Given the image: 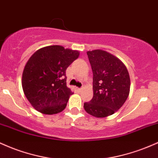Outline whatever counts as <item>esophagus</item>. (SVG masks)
<instances>
[{
	"mask_svg": "<svg viewBox=\"0 0 158 158\" xmlns=\"http://www.w3.org/2000/svg\"><path fill=\"white\" fill-rule=\"evenodd\" d=\"M82 89H83V87H81V88H77V91H78V92L82 91Z\"/></svg>",
	"mask_w": 158,
	"mask_h": 158,
	"instance_id": "1",
	"label": "esophagus"
}]
</instances>
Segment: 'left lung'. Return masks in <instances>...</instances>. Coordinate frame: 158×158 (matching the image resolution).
Listing matches in <instances>:
<instances>
[{
    "label": "left lung",
    "instance_id": "left-lung-1",
    "mask_svg": "<svg viewBox=\"0 0 158 158\" xmlns=\"http://www.w3.org/2000/svg\"><path fill=\"white\" fill-rule=\"evenodd\" d=\"M86 54L93 73V97L84 107L95 117H107L121 108L128 97V72L121 60L107 51L94 50Z\"/></svg>",
    "mask_w": 158,
    "mask_h": 158
}]
</instances>
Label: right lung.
I'll return each mask as SVG.
<instances>
[{"mask_svg":"<svg viewBox=\"0 0 158 158\" xmlns=\"http://www.w3.org/2000/svg\"><path fill=\"white\" fill-rule=\"evenodd\" d=\"M79 55L78 51L51 45L31 56L22 74V88L37 111L52 115L65 109L73 94L66 86L65 71Z\"/></svg>","mask_w":158,"mask_h":158,"instance_id":"obj_1","label":"right lung"}]
</instances>
